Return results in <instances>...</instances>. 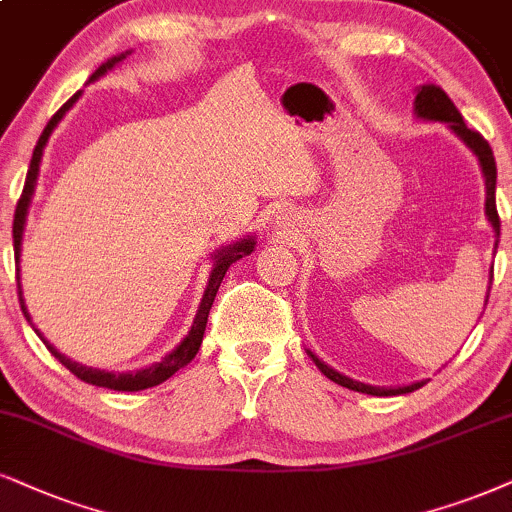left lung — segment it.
I'll use <instances>...</instances> for the list:
<instances>
[{"label":"left lung","mask_w":512,"mask_h":512,"mask_svg":"<svg viewBox=\"0 0 512 512\" xmlns=\"http://www.w3.org/2000/svg\"><path fill=\"white\" fill-rule=\"evenodd\" d=\"M413 113H416V118H420V120L444 122V125L449 127L451 132H454L456 137L461 139L463 144L477 155V160H480V167H482V174H484V189H487L484 215H487L489 224L494 226L496 238L501 236V219H498V212H496V163H494V153H491V146L482 139L480 132H472V129L465 125L463 115L458 113L454 101H451L449 96H446L444 89L437 87V84H420V87L416 89V99H413ZM496 245H498V241H496ZM491 278H494V274L489 276V290H491ZM487 300H489V293H487V297H484V304H487ZM307 354L312 357L316 368H319V371L326 375V378H331L333 383L347 387V390L361 392V394H373V397H394V394H409V392L418 390V387H423L425 383H428V380H418V383L399 385V387L366 385V383H359V380H352V378H347V375L338 373L335 368L328 366L326 361H321L319 357H316L314 352H309V349H307Z\"/></svg>","instance_id":"left-lung-1"}]
</instances>
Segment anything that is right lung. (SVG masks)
<instances>
[{
    "label": "right lung",
    "mask_w": 512,
    "mask_h": 512,
    "mask_svg": "<svg viewBox=\"0 0 512 512\" xmlns=\"http://www.w3.org/2000/svg\"><path fill=\"white\" fill-rule=\"evenodd\" d=\"M127 54H132V51H125V54L120 56H113L108 58L106 63H101L99 68H96V73L89 77V82L99 80L101 75H106L108 70H113L122 58H127ZM82 92H77L70 96V99L63 103L61 108H58L54 118L47 122V127H44V132L40 134V141H37L35 151H32V160H30V167H28V177H25V186H23V193H21V200H18L16 205V215H14V255H16V281H18V300H21V309L25 314V319L30 321L32 326V319L28 314V307H25V300H23V286H21V243H23V229H25V219H28V210H30V203H32V196H35V186H37V177H40V163H42V153H44V146H47V141L51 137V132H54L58 122L63 120V115H66L70 108L75 106V101L80 99ZM255 236H248V238H241V241L231 243V245H222V248L215 250V255H212V271H210V278H208V286H205V293H203V300L198 304V312H196V319H193V326L191 331L186 333V338L179 342L177 347L172 349L170 354H165L163 359L158 361V364H151L146 368H141V371H127V373H115V371H101V368H92V366H82L77 364V361L68 359L66 354H61L58 349L51 345L49 340H44V335L37 331L35 326V333L40 335L44 345L54 357L61 361L63 366L68 368L70 373L77 375V378L84 380V383L89 385H96V387H108V390H118V392H139V390H146V387H155L160 383H165L170 375H174L179 371L181 366H186L189 361L196 357V352L200 349V342H203V335H205V326H208V314H210V307L212 302H215V295L219 290V283H222V278L226 274V269L231 267L236 260H241V257L250 255L252 250H255Z\"/></svg>",
    "instance_id": "obj_1"
}]
</instances>
